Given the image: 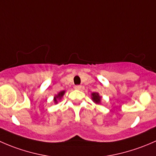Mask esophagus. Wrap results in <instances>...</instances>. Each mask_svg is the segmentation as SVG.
<instances>
[{"instance_id":"esophagus-1","label":"esophagus","mask_w":156,"mask_h":156,"mask_svg":"<svg viewBox=\"0 0 156 156\" xmlns=\"http://www.w3.org/2000/svg\"><path fill=\"white\" fill-rule=\"evenodd\" d=\"M75 90H81V85H76V86H75Z\"/></svg>"}]
</instances>
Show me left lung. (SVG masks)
<instances>
[{"mask_svg":"<svg viewBox=\"0 0 156 156\" xmlns=\"http://www.w3.org/2000/svg\"><path fill=\"white\" fill-rule=\"evenodd\" d=\"M91 98H92V100L97 104H100V101H101V97L99 95L98 93H93L91 94Z\"/></svg>","mask_w":156,"mask_h":156,"instance_id":"obj_1","label":"left lung"}]
</instances>
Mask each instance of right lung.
Instances as JSON below:
<instances>
[{
  "instance_id": "right-lung-1",
  "label": "right lung",
  "mask_w": 156,
  "mask_h": 156,
  "mask_svg": "<svg viewBox=\"0 0 156 156\" xmlns=\"http://www.w3.org/2000/svg\"><path fill=\"white\" fill-rule=\"evenodd\" d=\"M65 90H62V91H60V92L59 93V94H57V95H56L54 97V98H53V101H54L55 103H58V100H60L61 98H62V97H63V95L65 94Z\"/></svg>"
}]
</instances>
